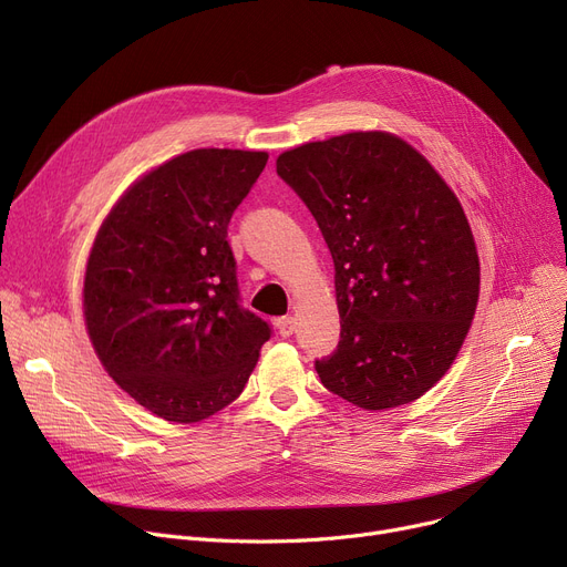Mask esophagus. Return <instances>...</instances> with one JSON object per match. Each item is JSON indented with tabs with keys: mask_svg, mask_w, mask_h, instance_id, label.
I'll return each instance as SVG.
<instances>
[{
	"mask_svg": "<svg viewBox=\"0 0 567 567\" xmlns=\"http://www.w3.org/2000/svg\"><path fill=\"white\" fill-rule=\"evenodd\" d=\"M276 329H278V333H280L282 338H289V336L293 333V319H291V317H280V319L276 321Z\"/></svg>",
	"mask_w": 567,
	"mask_h": 567,
	"instance_id": "1",
	"label": "esophagus"
}]
</instances>
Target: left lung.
I'll use <instances>...</instances> for the list:
<instances>
[{
  "mask_svg": "<svg viewBox=\"0 0 567 567\" xmlns=\"http://www.w3.org/2000/svg\"><path fill=\"white\" fill-rule=\"evenodd\" d=\"M336 264L340 342L321 383L365 411L425 395L478 306L481 261L464 208L402 137L355 131L280 154Z\"/></svg>",
  "mask_w": 567,
  "mask_h": 567,
  "instance_id": "obj_1",
  "label": "left lung"
}]
</instances>
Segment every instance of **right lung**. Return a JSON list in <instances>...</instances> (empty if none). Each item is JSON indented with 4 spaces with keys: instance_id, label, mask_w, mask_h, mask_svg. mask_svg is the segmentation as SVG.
<instances>
[{
    "instance_id": "1",
    "label": "right lung",
    "mask_w": 567,
    "mask_h": 567,
    "mask_svg": "<svg viewBox=\"0 0 567 567\" xmlns=\"http://www.w3.org/2000/svg\"><path fill=\"white\" fill-rule=\"evenodd\" d=\"M266 152L195 148L118 197L86 259L82 308L105 372L172 423L241 395L268 323L238 303L227 225Z\"/></svg>"
}]
</instances>
